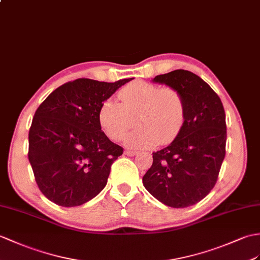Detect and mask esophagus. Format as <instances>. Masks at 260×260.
I'll return each instance as SVG.
<instances>
[{"label": "esophagus", "mask_w": 260, "mask_h": 260, "mask_svg": "<svg viewBox=\"0 0 260 260\" xmlns=\"http://www.w3.org/2000/svg\"><path fill=\"white\" fill-rule=\"evenodd\" d=\"M124 154L125 155H127V156H135L136 154H137V152L136 150H132V149H126L125 152H124Z\"/></svg>", "instance_id": "34e87169"}]
</instances>
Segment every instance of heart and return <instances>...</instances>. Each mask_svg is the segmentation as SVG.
Instances as JSON below:
<instances>
[{
	"mask_svg": "<svg viewBox=\"0 0 260 260\" xmlns=\"http://www.w3.org/2000/svg\"><path fill=\"white\" fill-rule=\"evenodd\" d=\"M117 102L107 99L102 103L98 120L102 131L113 141H118L136 117L138 128L125 137L129 148L152 147L158 143H170L182 129L185 120L183 95L173 87H159L153 83L135 81L118 93Z\"/></svg>",
	"mask_w": 260,
	"mask_h": 260,
	"instance_id": "obj_1",
	"label": "heart"
}]
</instances>
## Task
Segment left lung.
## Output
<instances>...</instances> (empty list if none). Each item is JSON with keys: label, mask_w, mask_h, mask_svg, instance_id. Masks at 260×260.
I'll use <instances>...</instances> for the list:
<instances>
[{"label": "left lung", "mask_w": 260, "mask_h": 260, "mask_svg": "<svg viewBox=\"0 0 260 260\" xmlns=\"http://www.w3.org/2000/svg\"><path fill=\"white\" fill-rule=\"evenodd\" d=\"M153 82L177 89L186 113L175 140L153 153L143 184L166 206L188 207L206 197L218 178L226 154L224 106L213 88L189 71L175 70L155 76Z\"/></svg>", "instance_id": "8db88e82"}]
</instances>
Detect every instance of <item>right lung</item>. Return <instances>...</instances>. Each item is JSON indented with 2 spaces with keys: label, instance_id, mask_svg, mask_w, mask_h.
<instances>
[{
  "label": "right lung",
  "instance_id": "right-lung-1",
  "mask_svg": "<svg viewBox=\"0 0 260 260\" xmlns=\"http://www.w3.org/2000/svg\"><path fill=\"white\" fill-rule=\"evenodd\" d=\"M77 78L63 84L36 110L28 132V160L40 190L63 207L85 204L107 184L123 148L102 132L100 106L132 81Z\"/></svg>",
  "mask_w": 260,
  "mask_h": 260
}]
</instances>
